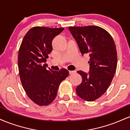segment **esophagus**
I'll return each instance as SVG.
<instances>
[{"instance_id": "34e87169", "label": "esophagus", "mask_w": 130, "mask_h": 130, "mask_svg": "<svg viewBox=\"0 0 130 130\" xmlns=\"http://www.w3.org/2000/svg\"><path fill=\"white\" fill-rule=\"evenodd\" d=\"M76 72V71H71V70H70V71H69V73L70 74H73V73H75Z\"/></svg>"}]
</instances>
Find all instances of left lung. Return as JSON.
I'll return each instance as SVG.
<instances>
[{
    "label": "left lung",
    "instance_id": "8db88e82",
    "mask_svg": "<svg viewBox=\"0 0 130 130\" xmlns=\"http://www.w3.org/2000/svg\"><path fill=\"white\" fill-rule=\"evenodd\" d=\"M82 55L89 54V73L77 71L82 76L81 84L76 89L82 99L93 101L105 93L116 73L117 54L112 37L98 26L69 27Z\"/></svg>",
    "mask_w": 130,
    "mask_h": 130
}]
</instances>
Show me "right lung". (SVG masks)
Listing matches in <instances>:
<instances>
[{"label": "right lung", "mask_w": 130, "mask_h": 130, "mask_svg": "<svg viewBox=\"0 0 130 130\" xmlns=\"http://www.w3.org/2000/svg\"><path fill=\"white\" fill-rule=\"evenodd\" d=\"M64 28L34 27L27 32L18 53L19 73L22 87L29 98L39 106L51 103L61 82L69 74L62 68H47L46 59L53 50L52 42Z\"/></svg>", "instance_id": "right-lung-1"}]
</instances>
